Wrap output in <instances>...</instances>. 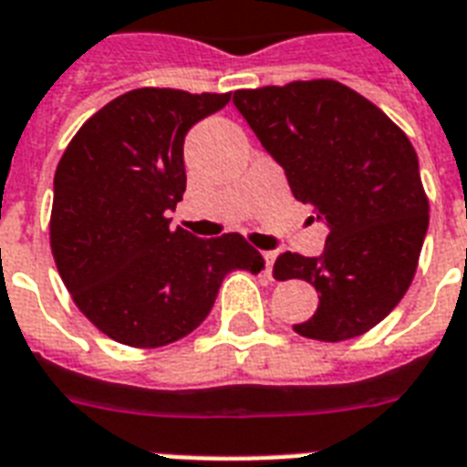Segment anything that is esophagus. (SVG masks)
Listing matches in <instances>:
<instances>
[{"label":"esophagus","mask_w":467,"mask_h":467,"mask_svg":"<svg viewBox=\"0 0 467 467\" xmlns=\"http://www.w3.org/2000/svg\"><path fill=\"white\" fill-rule=\"evenodd\" d=\"M262 256H264V264H266V274H271L274 262H276V252H262Z\"/></svg>","instance_id":"obj_1"}]
</instances>
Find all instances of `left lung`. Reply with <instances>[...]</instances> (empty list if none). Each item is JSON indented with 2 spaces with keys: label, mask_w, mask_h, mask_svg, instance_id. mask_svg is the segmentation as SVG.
Returning <instances> with one entry per match:
<instances>
[{
  "label": "left lung",
  "mask_w": 467,
  "mask_h": 467,
  "mask_svg": "<svg viewBox=\"0 0 467 467\" xmlns=\"http://www.w3.org/2000/svg\"><path fill=\"white\" fill-rule=\"evenodd\" d=\"M293 196L329 227L322 256L284 252L274 278L319 293L300 337L344 341L390 315L412 284L429 198L412 142L376 104L334 79L237 89L233 97Z\"/></svg>",
  "instance_id": "obj_1"
}]
</instances>
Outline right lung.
Segmentation results:
<instances>
[{"instance_id": "1", "label": "right lung", "mask_w": 467, "mask_h": 467, "mask_svg": "<svg viewBox=\"0 0 467 467\" xmlns=\"http://www.w3.org/2000/svg\"><path fill=\"white\" fill-rule=\"evenodd\" d=\"M227 101L230 91H126L77 130L55 169V266L84 317L119 344L183 339L230 271L264 269L240 233L198 240L169 227L167 211L186 191L183 138Z\"/></svg>"}]
</instances>
